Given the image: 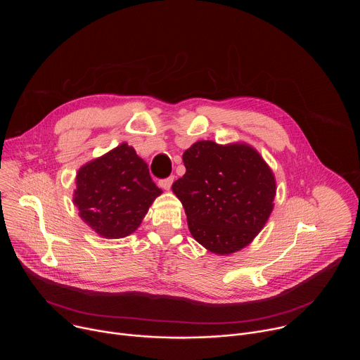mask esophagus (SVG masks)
Segmentation results:
<instances>
[{"label":"esophagus","mask_w":360,"mask_h":360,"mask_svg":"<svg viewBox=\"0 0 360 360\" xmlns=\"http://www.w3.org/2000/svg\"><path fill=\"white\" fill-rule=\"evenodd\" d=\"M174 175H171V176H168V178H164V179H161L160 181V185L164 188V189H169L171 188V185L174 184Z\"/></svg>","instance_id":"esophagus-1"}]
</instances>
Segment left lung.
<instances>
[{
    "label": "left lung",
    "instance_id": "obj_1",
    "mask_svg": "<svg viewBox=\"0 0 360 360\" xmlns=\"http://www.w3.org/2000/svg\"><path fill=\"white\" fill-rule=\"evenodd\" d=\"M182 160L186 172L172 191L184 205L192 236L219 255L246 246L266 224L276 192L259 153L243 143L199 141Z\"/></svg>",
    "mask_w": 360,
    "mask_h": 360
}]
</instances>
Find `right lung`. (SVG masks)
<instances>
[{
  "label": "right lung",
  "mask_w": 360,
  "mask_h": 360,
  "mask_svg": "<svg viewBox=\"0 0 360 360\" xmlns=\"http://www.w3.org/2000/svg\"><path fill=\"white\" fill-rule=\"evenodd\" d=\"M161 192L135 149L122 143L78 171L74 203L96 233L117 239L141 225Z\"/></svg>",
  "instance_id": "obj_1"
}]
</instances>
